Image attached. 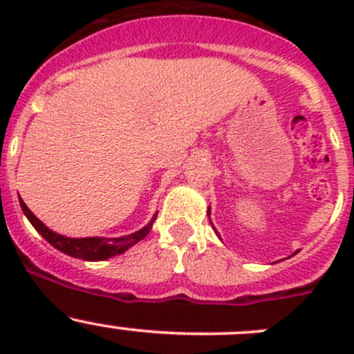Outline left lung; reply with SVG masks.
<instances>
[{
  "label": "left lung",
  "instance_id": "1",
  "mask_svg": "<svg viewBox=\"0 0 354 354\" xmlns=\"http://www.w3.org/2000/svg\"><path fill=\"white\" fill-rule=\"evenodd\" d=\"M209 210H210V207H209ZM209 210H207V214H210V212H209ZM210 224H212V223H210ZM214 231H216V230H214Z\"/></svg>",
  "mask_w": 354,
  "mask_h": 354
}]
</instances>
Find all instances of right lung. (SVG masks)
Segmentation results:
<instances>
[{
	"label": "right lung",
	"instance_id": "obj_1",
	"mask_svg": "<svg viewBox=\"0 0 354 354\" xmlns=\"http://www.w3.org/2000/svg\"><path fill=\"white\" fill-rule=\"evenodd\" d=\"M20 207H22L24 214L27 216V219L30 221L32 226L42 234L48 243H51L55 248H58L59 252L66 253V255L75 257V259H84V260H106L111 259L114 255H120V253L127 252L130 246L138 243L140 240H144L149 234V231L152 230V224H154L157 214H154L151 223L145 227H142L140 231H135V233L128 234V236L121 238H66L63 234L55 233V231L49 230L46 224H42L34 214L30 212L25 202L20 198Z\"/></svg>",
	"mask_w": 354,
	"mask_h": 354
}]
</instances>
